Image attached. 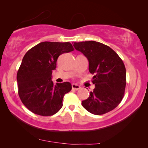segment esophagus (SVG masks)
<instances>
[{"instance_id": "1", "label": "esophagus", "mask_w": 148, "mask_h": 148, "mask_svg": "<svg viewBox=\"0 0 148 148\" xmlns=\"http://www.w3.org/2000/svg\"><path fill=\"white\" fill-rule=\"evenodd\" d=\"M72 88L74 89V90H79V89L81 88V87H80L79 86V85H77V84H72Z\"/></svg>"}]
</instances>
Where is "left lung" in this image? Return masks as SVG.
Listing matches in <instances>:
<instances>
[{
	"mask_svg": "<svg viewBox=\"0 0 148 148\" xmlns=\"http://www.w3.org/2000/svg\"><path fill=\"white\" fill-rule=\"evenodd\" d=\"M73 46L89 61V71L94 74L95 85L82 106L94 114H105L114 109L124 96L126 69L119 56L109 46L100 42H74Z\"/></svg>",
	"mask_w": 148,
	"mask_h": 148,
	"instance_id": "obj_1",
	"label": "left lung"
}]
</instances>
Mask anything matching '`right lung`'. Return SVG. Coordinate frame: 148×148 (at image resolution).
<instances>
[{
  "mask_svg": "<svg viewBox=\"0 0 148 148\" xmlns=\"http://www.w3.org/2000/svg\"><path fill=\"white\" fill-rule=\"evenodd\" d=\"M74 50L70 42H43L26 52L17 74L18 94L26 108L34 114L52 116L62 106L69 82L54 84L52 71L60 54Z\"/></svg>",
  "mask_w": 148,
  "mask_h": 148,
  "instance_id": "1",
  "label": "right lung"
}]
</instances>
